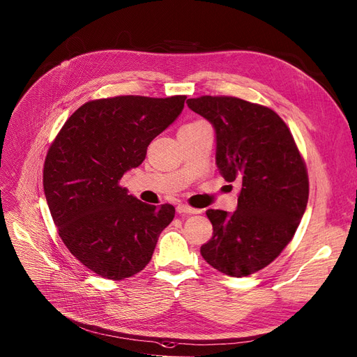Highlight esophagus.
I'll return each instance as SVG.
<instances>
[{"label": "esophagus", "instance_id": "1", "mask_svg": "<svg viewBox=\"0 0 357 357\" xmlns=\"http://www.w3.org/2000/svg\"><path fill=\"white\" fill-rule=\"evenodd\" d=\"M177 213H187V215H199L202 213L200 208H195V207H190L187 204H178L177 207Z\"/></svg>", "mask_w": 357, "mask_h": 357}]
</instances>
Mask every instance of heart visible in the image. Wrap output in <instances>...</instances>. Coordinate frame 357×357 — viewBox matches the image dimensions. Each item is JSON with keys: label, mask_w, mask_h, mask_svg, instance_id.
I'll list each match as a JSON object with an SVG mask.
<instances>
[{"label": "heart", "mask_w": 357, "mask_h": 357, "mask_svg": "<svg viewBox=\"0 0 357 357\" xmlns=\"http://www.w3.org/2000/svg\"><path fill=\"white\" fill-rule=\"evenodd\" d=\"M203 123H206V122H203V121H195V122H190V123H185V125H183V127H181L180 130H190V128H197V127H200V125H203Z\"/></svg>", "instance_id": "obj_1"}]
</instances>
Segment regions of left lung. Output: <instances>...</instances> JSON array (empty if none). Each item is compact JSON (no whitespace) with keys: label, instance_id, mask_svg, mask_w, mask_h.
Here are the masks:
<instances>
[{"label":"left lung","instance_id":"obj_1","mask_svg":"<svg viewBox=\"0 0 357 357\" xmlns=\"http://www.w3.org/2000/svg\"><path fill=\"white\" fill-rule=\"evenodd\" d=\"M187 107L213 125L216 165L239 181L234 213L206 212L213 236L200 248L204 261L229 277H248L289 243L308 202L305 162L285 122L272 109L234 96H200Z\"/></svg>","mask_w":357,"mask_h":357}]
</instances>
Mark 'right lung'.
Instances as JSON below:
<instances>
[{
	"mask_svg": "<svg viewBox=\"0 0 357 357\" xmlns=\"http://www.w3.org/2000/svg\"><path fill=\"white\" fill-rule=\"evenodd\" d=\"M184 95L115 96L86 102L63 125L43 170L45 195L70 254L102 278H130L151 261L174 218L172 204H146L121 185L146 146L177 119Z\"/></svg>",
	"mask_w": 357,
	"mask_h": 357,
	"instance_id": "add662e5",
	"label": "right lung"
}]
</instances>
